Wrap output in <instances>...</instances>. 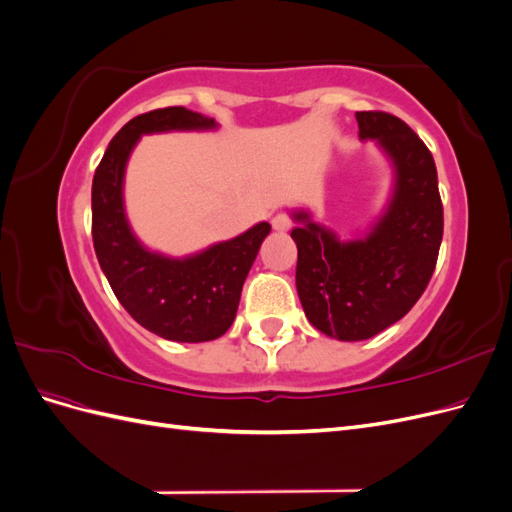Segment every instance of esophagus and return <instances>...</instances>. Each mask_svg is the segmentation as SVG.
I'll list each match as a JSON object with an SVG mask.
<instances>
[{
	"label": "esophagus",
	"instance_id": "34e87169",
	"mask_svg": "<svg viewBox=\"0 0 512 512\" xmlns=\"http://www.w3.org/2000/svg\"><path fill=\"white\" fill-rule=\"evenodd\" d=\"M271 226H273V230H280V232L288 230L292 226L290 215L288 213H275L271 218Z\"/></svg>",
	"mask_w": 512,
	"mask_h": 512
}]
</instances>
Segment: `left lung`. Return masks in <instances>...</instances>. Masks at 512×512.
Wrapping results in <instances>:
<instances>
[{
	"mask_svg": "<svg viewBox=\"0 0 512 512\" xmlns=\"http://www.w3.org/2000/svg\"><path fill=\"white\" fill-rule=\"evenodd\" d=\"M359 136L376 141L395 166V190L363 239L339 241L333 230L297 211V292L307 320L339 342H361L404 318L421 299L444 230L438 170L406 121L382 111L356 113Z\"/></svg>",
	"mask_w": 512,
	"mask_h": 512,
	"instance_id": "1",
	"label": "left lung"
}]
</instances>
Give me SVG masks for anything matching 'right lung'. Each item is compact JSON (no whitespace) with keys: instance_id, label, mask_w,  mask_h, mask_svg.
<instances>
[{"instance_id":"obj_1","label":"right lung","mask_w":512,"mask_h":512,"mask_svg":"<svg viewBox=\"0 0 512 512\" xmlns=\"http://www.w3.org/2000/svg\"><path fill=\"white\" fill-rule=\"evenodd\" d=\"M211 128L213 119L183 106L138 115L108 143L91 185V237L108 284L141 327L170 342H211L230 329L245 277L271 232L260 222L188 258L149 252L134 237L123 211V173L138 138Z\"/></svg>"}]
</instances>
